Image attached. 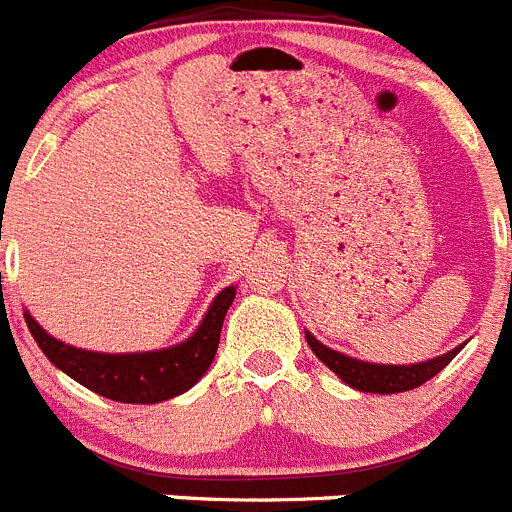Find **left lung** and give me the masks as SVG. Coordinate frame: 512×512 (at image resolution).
Instances as JSON below:
<instances>
[{
    "label": "left lung",
    "mask_w": 512,
    "mask_h": 512,
    "mask_svg": "<svg viewBox=\"0 0 512 512\" xmlns=\"http://www.w3.org/2000/svg\"><path fill=\"white\" fill-rule=\"evenodd\" d=\"M305 339H308L313 355H316L326 368L334 370L347 386L365 393L412 391V388L422 386V383H427L430 378H435V375H438L466 344L464 342L461 347L451 349V352H445V355L432 357V360L425 362H412V365H378V362H365L357 360V357L342 355V352H336V349L318 342L310 331H305Z\"/></svg>",
    "instance_id": "obj_1"
}]
</instances>
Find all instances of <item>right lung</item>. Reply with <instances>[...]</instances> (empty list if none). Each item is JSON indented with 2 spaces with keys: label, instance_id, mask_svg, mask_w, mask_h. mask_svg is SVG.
Segmentation results:
<instances>
[{
  "label": "right lung",
  "instance_id": "right-lung-1",
  "mask_svg": "<svg viewBox=\"0 0 512 512\" xmlns=\"http://www.w3.org/2000/svg\"><path fill=\"white\" fill-rule=\"evenodd\" d=\"M233 298L235 287H225L212 300L199 329L186 342L155 352H126V355L90 352L54 339L28 310H25V323L51 365L74 378L80 386L121 404H160L186 393L207 373L217 355L222 321L227 308L233 305Z\"/></svg>",
  "mask_w": 512,
  "mask_h": 512
}]
</instances>
